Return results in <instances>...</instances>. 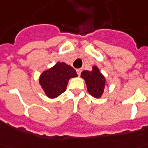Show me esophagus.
I'll return each instance as SVG.
<instances>
[{
    "label": "esophagus",
    "mask_w": 148,
    "mask_h": 148,
    "mask_svg": "<svg viewBox=\"0 0 148 148\" xmlns=\"http://www.w3.org/2000/svg\"><path fill=\"white\" fill-rule=\"evenodd\" d=\"M82 69H77V74L78 76H80V74H81V73H82Z\"/></svg>",
    "instance_id": "1"
}]
</instances>
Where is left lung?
<instances>
[{
	"mask_svg": "<svg viewBox=\"0 0 148 148\" xmlns=\"http://www.w3.org/2000/svg\"><path fill=\"white\" fill-rule=\"evenodd\" d=\"M81 77L85 81L88 93L95 98H100L106 86V79L99 68L93 66L92 71H84Z\"/></svg>",
	"mask_w": 148,
	"mask_h": 148,
	"instance_id": "1",
	"label": "left lung"
}]
</instances>
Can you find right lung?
<instances>
[{
  "instance_id": "add662e5",
  "label": "right lung",
  "mask_w": 148,
  "mask_h": 148,
  "mask_svg": "<svg viewBox=\"0 0 148 148\" xmlns=\"http://www.w3.org/2000/svg\"><path fill=\"white\" fill-rule=\"evenodd\" d=\"M76 71L65 63L58 62L52 68L40 74L39 83L49 98H56L64 92L71 77H77Z\"/></svg>"
}]
</instances>
